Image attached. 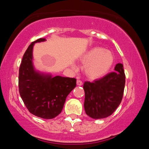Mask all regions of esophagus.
Instances as JSON below:
<instances>
[{
    "mask_svg": "<svg viewBox=\"0 0 149 149\" xmlns=\"http://www.w3.org/2000/svg\"><path fill=\"white\" fill-rule=\"evenodd\" d=\"M77 85H79V86H81V85H83V83H82V81L81 80H77Z\"/></svg>",
    "mask_w": 149,
    "mask_h": 149,
    "instance_id": "1",
    "label": "esophagus"
}]
</instances>
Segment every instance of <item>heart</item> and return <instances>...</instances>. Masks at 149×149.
I'll list each match as a JSON object with an SVG mask.
<instances>
[{
	"mask_svg": "<svg viewBox=\"0 0 149 149\" xmlns=\"http://www.w3.org/2000/svg\"><path fill=\"white\" fill-rule=\"evenodd\" d=\"M80 60L85 64V74L91 79L104 76L114 63V56L112 52L100 47H95L87 50L81 56ZM72 67L75 68V65H73Z\"/></svg>",
	"mask_w": 149,
	"mask_h": 149,
	"instance_id": "b5f03b06",
	"label": "heart"
}]
</instances>
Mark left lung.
I'll return each mask as SVG.
<instances>
[{"label":"left lung","instance_id":"obj_1","mask_svg":"<svg viewBox=\"0 0 149 149\" xmlns=\"http://www.w3.org/2000/svg\"><path fill=\"white\" fill-rule=\"evenodd\" d=\"M114 71L93 82L84 83V108L93 119L109 116L122 101L125 82L123 64H117Z\"/></svg>","mask_w":149,"mask_h":149}]
</instances>
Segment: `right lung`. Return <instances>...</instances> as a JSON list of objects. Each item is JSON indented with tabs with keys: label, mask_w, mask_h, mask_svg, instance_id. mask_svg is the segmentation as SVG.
I'll return each mask as SVG.
<instances>
[{
	"label": "right lung",
	"mask_w": 149,
	"mask_h": 149,
	"mask_svg": "<svg viewBox=\"0 0 149 149\" xmlns=\"http://www.w3.org/2000/svg\"><path fill=\"white\" fill-rule=\"evenodd\" d=\"M46 41L39 39L27 48L19 70L20 96L32 114L43 119H52L61 113L67 96L76 86L75 78L60 75L35 69L33 50L35 43Z\"/></svg>",
	"instance_id": "obj_1"
}]
</instances>
